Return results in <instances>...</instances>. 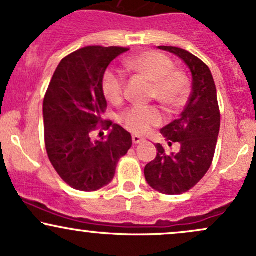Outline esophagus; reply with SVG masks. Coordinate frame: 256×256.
<instances>
[{"instance_id":"obj_1","label":"esophagus","mask_w":256,"mask_h":256,"mask_svg":"<svg viewBox=\"0 0 256 256\" xmlns=\"http://www.w3.org/2000/svg\"><path fill=\"white\" fill-rule=\"evenodd\" d=\"M143 141H144V138L141 136H138V134H134L132 136V142L134 144H138V143H142Z\"/></svg>"}]
</instances>
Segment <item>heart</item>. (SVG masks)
I'll return each mask as SVG.
<instances>
[{"label":"heart","instance_id":"b5f03b06","mask_svg":"<svg viewBox=\"0 0 256 256\" xmlns=\"http://www.w3.org/2000/svg\"><path fill=\"white\" fill-rule=\"evenodd\" d=\"M128 70L153 81L152 97L164 106H178L188 94V78L184 72L174 69V63L166 56L156 50H146L131 56L124 62ZM102 91L106 100L120 103L125 94V78L116 70H106L102 78ZM120 122L124 128L136 134H148L162 124V114L156 106H134L124 112Z\"/></svg>","mask_w":256,"mask_h":256}]
</instances>
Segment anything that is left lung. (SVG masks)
<instances>
[{"label": "left lung", "mask_w": 256, "mask_h": 256, "mask_svg": "<svg viewBox=\"0 0 256 256\" xmlns=\"http://www.w3.org/2000/svg\"><path fill=\"white\" fill-rule=\"evenodd\" d=\"M181 58L192 72V94L178 119L162 128L160 134L171 147L178 143V153H166L156 143V156L146 165L148 184L164 194H182L204 178L214 159L220 131L218 94L209 66L186 50L159 46Z\"/></svg>", "instance_id": "left-lung-1"}]
</instances>
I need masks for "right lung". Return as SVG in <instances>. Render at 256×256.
<instances>
[{"label":"right lung","mask_w":256,"mask_h":256,"mask_svg":"<svg viewBox=\"0 0 256 256\" xmlns=\"http://www.w3.org/2000/svg\"><path fill=\"white\" fill-rule=\"evenodd\" d=\"M126 47L87 46L63 58L44 98V146L50 164L70 187L92 192L106 186L119 159L132 146L130 132L103 120L106 100L102 78ZM112 130L94 140L98 128Z\"/></svg>","instance_id":"right-lung-1"}]
</instances>
